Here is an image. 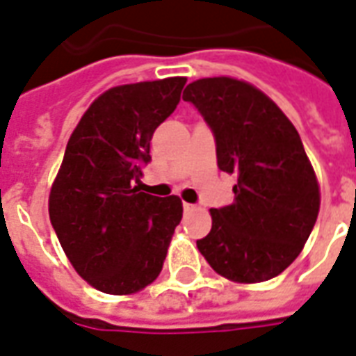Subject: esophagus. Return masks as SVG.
Segmentation results:
<instances>
[{"mask_svg":"<svg viewBox=\"0 0 356 356\" xmlns=\"http://www.w3.org/2000/svg\"><path fill=\"white\" fill-rule=\"evenodd\" d=\"M183 209H185V211H192V209H194V205L186 204V202H185V204H183Z\"/></svg>","mask_w":356,"mask_h":356,"instance_id":"34e87169","label":"esophagus"}]
</instances>
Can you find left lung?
<instances>
[{
  "label": "left lung",
  "mask_w": 356,
  "mask_h": 356,
  "mask_svg": "<svg viewBox=\"0 0 356 356\" xmlns=\"http://www.w3.org/2000/svg\"><path fill=\"white\" fill-rule=\"evenodd\" d=\"M183 99L211 128L218 168L238 175L234 204L211 209L200 252L236 283L275 277L302 252L321 205L298 131L264 92L238 79L194 81Z\"/></svg>",
  "instance_id": "obj_1"
}]
</instances>
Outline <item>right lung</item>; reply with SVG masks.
<instances>
[{"mask_svg":"<svg viewBox=\"0 0 356 356\" xmlns=\"http://www.w3.org/2000/svg\"><path fill=\"white\" fill-rule=\"evenodd\" d=\"M185 77L122 84L86 109L65 147L49 196V215L75 272L105 294H134L162 272L177 196L138 186L151 139L175 111Z\"/></svg>","mask_w":356,"mask_h":356,"instance_id":"obj_1","label":"right lung"}]
</instances>
